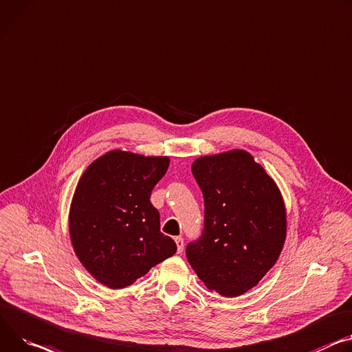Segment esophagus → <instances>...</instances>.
Listing matches in <instances>:
<instances>
[{
  "label": "esophagus",
  "instance_id": "obj_1",
  "mask_svg": "<svg viewBox=\"0 0 352 352\" xmlns=\"http://www.w3.org/2000/svg\"><path fill=\"white\" fill-rule=\"evenodd\" d=\"M175 240V244H177V248H178V252L181 254L182 251H184V239L181 237V236H178V237H175L174 239Z\"/></svg>",
  "mask_w": 352,
  "mask_h": 352
}]
</instances>
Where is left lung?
Instances as JSON below:
<instances>
[{"mask_svg":"<svg viewBox=\"0 0 352 352\" xmlns=\"http://www.w3.org/2000/svg\"><path fill=\"white\" fill-rule=\"evenodd\" d=\"M192 174L205 199V230L186 258L208 289L236 298L275 265L286 239L276 182L241 148L198 157Z\"/></svg>","mask_w":352,"mask_h":352,"instance_id":"obj_1","label":"left lung"}]
</instances>
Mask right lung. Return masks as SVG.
Here are the masks:
<instances>
[{
  "label": "right lung",
  "mask_w": 352,
  "mask_h": 352,
  "mask_svg": "<svg viewBox=\"0 0 352 352\" xmlns=\"http://www.w3.org/2000/svg\"><path fill=\"white\" fill-rule=\"evenodd\" d=\"M170 166L167 155L111 150L87 167L72 199L69 232L82 267L100 283L122 289L177 252L160 232L151 205L154 185Z\"/></svg>",
  "instance_id": "right-lung-1"
}]
</instances>
